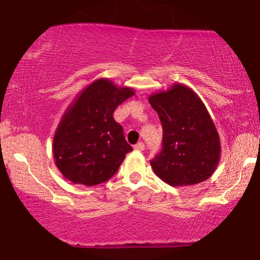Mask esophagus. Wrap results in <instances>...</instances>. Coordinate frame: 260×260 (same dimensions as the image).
Returning a JSON list of instances; mask_svg holds the SVG:
<instances>
[{
    "mask_svg": "<svg viewBox=\"0 0 260 260\" xmlns=\"http://www.w3.org/2000/svg\"><path fill=\"white\" fill-rule=\"evenodd\" d=\"M134 149H136L137 151H144V149H145V145H144V143H138L137 145H134Z\"/></svg>",
    "mask_w": 260,
    "mask_h": 260,
    "instance_id": "1",
    "label": "esophagus"
}]
</instances>
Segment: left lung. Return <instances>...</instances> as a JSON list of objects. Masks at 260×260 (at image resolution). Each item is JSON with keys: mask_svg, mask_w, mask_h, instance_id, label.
Wrapping results in <instances>:
<instances>
[{"mask_svg": "<svg viewBox=\"0 0 260 260\" xmlns=\"http://www.w3.org/2000/svg\"><path fill=\"white\" fill-rule=\"evenodd\" d=\"M163 128V147L151 160L153 173L173 187L200 183L215 173L221 140L205 104L192 88L175 83L150 94Z\"/></svg>", "mask_w": 260, "mask_h": 260, "instance_id": "1", "label": "left lung"}]
</instances>
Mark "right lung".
<instances>
[{
    "instance_id": "add662e5",
    "label": "right lung",
    "mask_w": 260,
    "mask_h": 260,
    "mask_svg": "<svg viewBox=\"0 0 260 260\" xmlns=\"http://www.w3.org/2000/svg\"><path fill=\"white\" fill-rule=\"evenodd\" d=\"M128 86L100 78L79 92L62 115L52 140L57 169L73 183L94 186L117 172L132 151L114 111L134 96Z\"/></svg>"
}]
</instances>
